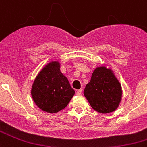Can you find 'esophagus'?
<instances>
[{"label":"esophagus","mask_w":147,"mask_h":147,"mask_svg":"<svg viewBox=\"0 0 147 147\" xmlns=\"http://www.w3.org/2000/svg\"><path fill=\"white\" fill-rule=\"evenodd\" d=\"M82 89L78 90L77 91H76V94L79 95V96H80V95H82Z\"/></svg>","instance_id":"esophagus-1"}]
</instances>
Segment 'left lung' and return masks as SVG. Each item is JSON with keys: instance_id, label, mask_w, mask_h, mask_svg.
<instances>
[{"instance_id": "left-lung-1", "label": "left lung", "mask_w": 147, "mask_h": 147, "mask_svg": "<svg viewBox=\"0 0 147 147\" xmlns=\"http://www.w3.org/2000/svg\"><path fill=\"white\" fill-rule=\"evenodd\" d=\"M84 95L93 110L101 113L113 112L121 100V84L113 71L105 66L96 67L84 90Z\"/></svg>"}]
</instances>
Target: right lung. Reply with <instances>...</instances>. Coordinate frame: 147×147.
<instances>
[{"mask_svg": "<svg viewBox=\"0 0 147 147\" xmlns=\"http://www.w3.org/2000/svg\"><path fill=\"white\" fill-rule=\"evenodd\" d=\"M31 93L39 108L55 113L67 106L75 91L67 77L61 73L59 62L53 61L40 71L34 81Z\"/></svg>", "mask_w": 147, "mask_h": 147, "instance_id": "obj_1", "label": "right lung"}]
</instances>
